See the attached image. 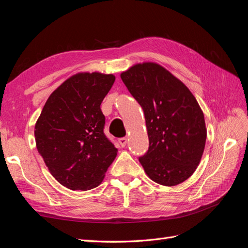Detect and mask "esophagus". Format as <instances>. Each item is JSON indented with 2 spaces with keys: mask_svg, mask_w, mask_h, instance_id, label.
Instances as JSON below:
<instances>
[{
  "mask_svg": "<svg viewBox=\"0 0 248 248\" xmlns=\"http://www.w3.org/2000/svg\"><path fill=\"white\" fill-rule=\"evenodd\" d=\"M118 141H119V144L121 145V147H125L126 144H127V139L126 138H120L118 140Z\"/></svg>",
  "mask_w": 248,
  "mask_h": 248,
  "instance_id": "esophagus-1",
  "label": "esophagus"
}]
</instances>
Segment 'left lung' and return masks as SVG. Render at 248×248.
Segmentation results:
<instances>
[{
  "mask_svg": "<svg viewBox=\"0 0 248 248\" xmlns=\"http://www.w3.org/2000/svg\"><path fill=\"white\" fill-rule=\"evenodd\" d=\"M121 78L145 114L149 149L139 160L146 174L164 186L184 182L197 170L207 138L197 99L156 63L134 65Z\"/></svg>",
  "mask_w": 248,
  "mask_h": 248,
  "instance_id": "left-lung-1",
  "label": "left lung"
}]
</instances>
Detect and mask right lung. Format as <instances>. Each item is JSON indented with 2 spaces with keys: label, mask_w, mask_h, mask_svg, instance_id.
<instances>
[{
  "label": "right lung",
  "mask_w": 248,
  "mask_h": 248,
  "mask_svg": "<svg viewBox=\"0 0 248 248\" xmlns=\"http://www.w3.org/2000/svg\"><path fill=\"white\" fill-rule=\"evenodd\" d=\"M115 79L99 72L76 74L51 93L37 120V150L50 174L71 190L98 186L117 156L100 109Z\"/></svg>",
  "instance_id": "1"
}]
</instances>
